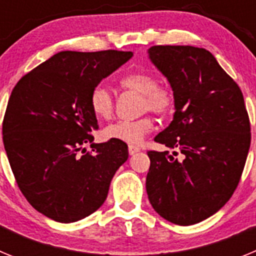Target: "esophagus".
I'll return each instance as SVG.
<instances>
[{"mask_svg": "<svg viewBox=\"0 0 256 256\" xmlns=\"http://www.w3.org/2000/svg\"><path fill=\"white\" fill-rule=\"evenodd\" d=\"M140 150H141V148H137V146H130V148H128V152H130V155H134V154L138 152Z\"/></svg>", "mask_w": 256, "mask_h": 256, "instance_id": "1", "label": "esophagus"}]
</instances>
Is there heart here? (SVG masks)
Here are the masks:
<instances>
[{"instance_id":"obj_1","label":"heart","mask_w":256,"mask_h":256,"mask_svg":"<svg viewBox=\"0 0 256 256\" xmlns=\"http://www.w3.org/2000/svg\"><path fill=\"white\" fill-rule=\"evenodd\" d=\"M120 86L141 94L142 112H151L158 116H166L174 110V94L166 87L159 86V80L151 73H132L120 79ZM91 108L100 119H108L114 110V98L112 92L104 84L94 88L91 94ZM154 130L150 116H142L136 120H120L108 126L104 130L106 140L138 144Z\"/></svg>"}]
</instances>
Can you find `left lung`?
<instances>
[{
	"label": "left lung",
	"instance_id": "left-lung-1",
	"mask_svg": "<svg viewBox=\"0 0 256 256\" xmlns=\"http://www.w3.org/2000/svg\"><path fill=\"white\" fill-rule=\"evenodd\" d=\"M148 58L170 83L176 108L155 137L173 154L148 152V200L174 224H195L224 206L242 174L252 141L242 92L205 48L152 46Z\"/></svg>",
	"mask_w": 256,
	"mask_h": 256
}]
</instances>
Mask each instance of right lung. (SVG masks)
Listing matches in <instances>:
<instances>
[{"label": "right lung", "instance_id": "add662e5", "mask_svg": "<svg viewBox=\"0 0 256 256\" xmlns=\"http://www.w3.org/2000/svg\"><path fill=\"white\" fill-rule=\"evenodd\" d=\"M132 52L61 51L14 87L2 123L4 146L29 204L60 223L80 220L108 198L128 159L124 142L94 144L91 94ZM92 144V152L85 150Z\"/></svg>", "mask_w": 256, "mask_h": 256}]
</instances>
